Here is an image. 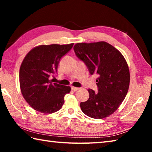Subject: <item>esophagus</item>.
Segmentation results:
<instances>
[{
	"label": "esophagus",
	"mask_w": 152,
	"mask_h": 152,
	"mask_svg": "<svg viewBox=\"0 0 152 152\" xmlns=\"http://www.w3.org/2000/svg\"><path fill=\"white\" fill-rule=\"evenodd\" d=\"M72 90L73 91H78V90L80 89L79 88H77V87H74V86H72Z\"/></svg>",
	"instance_id": "esophagus-1"
}]
</instances>
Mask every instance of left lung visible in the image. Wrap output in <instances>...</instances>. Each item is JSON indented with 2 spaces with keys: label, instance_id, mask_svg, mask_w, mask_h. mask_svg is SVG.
<instances>
[{
  "label": "left lung",
  "instance_id": "1",
  "mask_svg": "<svg viewBox=\"0 0 152 152\" xmlns=\"http://www.w3.org/2000/svg\"><path fill=\"white\" fill-rule=\"evenodd\" d=\"M74 50L88 67L91 74H97L98 92L88 89L89 98L82 102L84 114L94 119H103L117 110L127 95L130 74L127 61L120 51L105 42L78 43Z\"/></svg>",
  "mask_w": 152,
  "mask_h": 152
}]
</instances>
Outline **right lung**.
Returning <instances> with one entry per match:
<instances>
[{
    "label": "right lung",
    "instance_id": "1",
    "mask_svg": "<svg viewBox=\"0 0 152 152\" xmlns=\"http://www.w3.org/2000/svg\"><path fill=\"white\" fill-rule=\"evenodd\" d=\"M73 45H41L25 57L19 70L20 91L27 103L37 111L50 114L64 104V96L71 88L53 83L51 78L57 73L60 59Z\"/></svg>",
    "mask_w": 152,
    "mask_h": 152
}]
</instances>
